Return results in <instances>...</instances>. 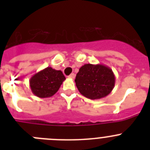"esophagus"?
<instances>
[{"label":"esophagus","mask_w":150,"mask_h":150,"mask_svg":"<svg viewBox=\"0 0 150 150\" xmlns=\"http://www.w3.org/2000/svg\"><path fill=\"white\" fill-rule=\"evenodd\" d=\"M69 78H71V79H74V78H75V74H71V75H70V76H68Z\"/></svg>","instance_id":"obj_1"}]
</instances>
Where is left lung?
<instances>
[{
    "label": "left lung",
    "mask_w": 150,
    "mask_h": 150,
    "mask_svg": "<svg viewBox=\"0 0 150 150\" xmlns=\"http://www.w3.org/2000/svg\"><path fill=\"white\" fill-rule=\"evenodd\" d=\"M115 82L112 69L101 64H86L79 68L75 79L79 92L91 100L107 96L114 88Z\"/></svg>",
    "instance_id": "obj_1"
}]
</instances>
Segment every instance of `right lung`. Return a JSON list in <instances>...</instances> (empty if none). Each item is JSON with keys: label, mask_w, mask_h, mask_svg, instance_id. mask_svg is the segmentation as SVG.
<instances>
[{"label": "right lung", "mask_w": 150, "mask_h": 150, "mask_svg": "<svg viewBox=\"0 0 150 150\" xmlns=\"http://www.w3.org/2000/svg\"><path fill=\"white\" fill-rule=\"evenodd\" d=\"M65 76L61 71L47 67L35 74L29 80L30 90L38 98H50L59 91Z\"/></svg>", "instance_id": "right-lung-1"}]
</instances>
